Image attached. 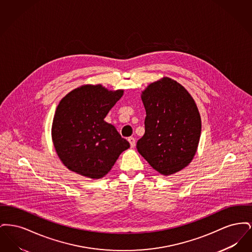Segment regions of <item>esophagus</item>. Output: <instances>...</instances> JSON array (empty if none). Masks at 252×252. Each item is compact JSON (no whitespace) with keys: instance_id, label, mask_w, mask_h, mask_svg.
<instances>
[{"instance_id":"esophagus-1","label":"esophagus","mask_w":252,"mask_h":252,"mask_svg":"<svg viewBox=\"0 0 252 252\" xmlns=\"http://www.w3.org/2000/svg\"><path fill=\"white\" fill-rule=\"evenodd\" d=\"M128 142H129V144H130V146H131L132 148L135 146V144H136V142H135V139L133 138V137H129L128 139Z\"/></svg>"}]
</instances>
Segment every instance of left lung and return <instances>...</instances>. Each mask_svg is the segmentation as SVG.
I'll use <instances>...</instances> for the list:
<instances>
[{
	"label": "left lung",
	"mask_w": 252,
	"mask_h": 252,
	"mask_svg": "<svg viewBox=\"0 0 252 252\" xmlns=\"http://www.w3.org/2000/svg\"><path fill=\"white\" fill-rule=\"evenodd\" d=\"M146 116L137 149L158 173L169 176L186 167L194 156L201 119L190 94L171 78L149 85L142 94Z\"/></svg>",
	"instance_id": "left-lung-1"
}]
</instances>
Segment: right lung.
<instances>
[{
	"label": "right lung",
	"instance_id": "1",
	"mask_svg": "<svg viewBox=\"0 0 252 252\" xmlns=\"http://www.w3.org/2000/svg\"><path fill=\"white\" fill-rule=\"evenodd\" d=\"M124 94L101 85H86L60 101L53 120L52 138L63 164L81 176L101 179L130 144L105 122Z\"/></svg>",
	"mask_w": 252,
	"mask_h": 252
}]
</instances>
